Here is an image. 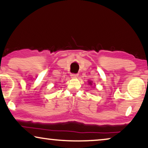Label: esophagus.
Returning <instances> with one entry per match:
<instances>
[{
  "instance_id": "obj_1",
  "label": "esophagus",
  "mask_w": 148,
  "mask_h": 148,
  "mask_svg": "<svg viewBox=\"0 0 148 148\" xmlns=\"http://www.w3.org/2000/svg\"><path fill=\"white\" fill-rule=\"evenodd\" d=\"M71 77L72 78H76V77H78V74L71 73Z\"/></svg>"
}]
</instances>
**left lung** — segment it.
Returning a JSON list of instances; mask_svg holds the SVG:
<instances>
[{
    "label": "left lung",
    "instance_id": "8db88e82",
    "mask_svg": "<svg viewBox=\"0 0 148 148\" xmlns=\"http://www.w3.org/2000/svg\"><path fill=\"white\" fill-rule=\"evenodd\" d=\"M90 84H91V82H90Z\"/></svg>",
    "mask_w": 148,
    "mask_h": 148
}]
</instances>
